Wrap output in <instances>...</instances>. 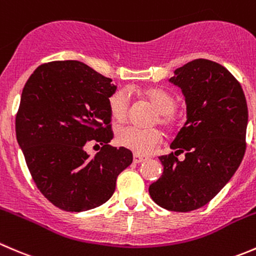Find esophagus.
<instances>
[{
	"label": "esophagus",
	"instance_id": "34e87169",
	"mask_svg": "<svg viewBox=\"0 0 256 256\" xmlns=\"http://www.w3.org/2000/svg\"><path fill=\"white\" fill-rule=\"evenodd\" d=\"M144 160H146V156H139V154H134L133 156V162L136 164L142 163V162H144Z\"/></svg>",
	"mask_w": 256,
	"mask_h": 256
}]
</instances>
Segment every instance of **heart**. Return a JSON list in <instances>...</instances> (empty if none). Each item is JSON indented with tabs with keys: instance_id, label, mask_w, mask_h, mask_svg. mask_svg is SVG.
Masks as SVG:
<instances>
[{
	"instance_id": "heart-1",
	"label": "heart",
	"mask_w": 256,
	"mask_h": 256,
	"mask_svg": "<svg viewBox=\"0 0 256 256\" xmlns=\"http://www.w3.org/2000/svg\"><path fill=\"white\" fill-rule=\"evenodd\" d=\"M143 96L158 112L156 122H159V124L166 129L176 127L173 112L176 108V100L170 94L158 88H146L143 90ZM108 106L113 120L120 123L127 120L129 114V97L126 90H120L113 93L108 100ZM162 138L163 136L160 130L156 128L144 129L136 126H126L117 130L118 144L138 154L152 153L160 143Z\"/></svg>"
}]
</instances>
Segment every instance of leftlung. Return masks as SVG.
<instances>
[{"label":"left lung","instance_id":"left-lung-1","mask_svg":"<svg viewBox=\"0 0 256 256\" xmlns=\"http://www.w3.org/2000/svg\"><path fill=\"white\" fill-rule=\"evenodd\" d=\"M169 83L180 88L186 122L159 156L163 174L149 186L162 208L192 212L208 204L239 168L245 153L248 106L242 86L219 63L196 60L174 70ZM184 152L180 162L175 156Z\"/></svg>","mask_w":256,"mask_h":256}]
</instances>
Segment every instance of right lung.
Instances as JSON below:
<instances>
[{
  "mask_svg": "<svg viewBox=\"0 0 256 256\" xmlns=\"http://www.w3.org/2000/svg\"><path fill=\"white\" fill-rule=\"evenodd\" d=\"M116 90L110 78L73 60L40 66L24 84L16 138L37 188L60 209L86 212L104 204L133 162L129 149L108 144V100ZM90 140L102 146L93 158L84 149Z\"/></svg>",
  "mask_w": 256,
  "mask_h": 256,
  "instance_id": "add662e5",
  "label": "right lung"
}]
</instances>
